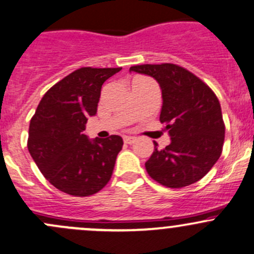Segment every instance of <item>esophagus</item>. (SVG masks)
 <instances>
[{
  "label": "esophagus",
  "mask_w": 254,
  "mask_h": 254,
  "mask_svg": "<svg viewBox=\"0 0 254 254\" xmlns=\"http://www.w3.org/2000/svg\"><path fill=\"white\" fill-rule=\"evenodd\" d=\"M135 141H136V139L135 137H131V136H124V142L127 143V145H132Z\"/></svg>",
  "instance_id": "34e87169"
}]
</instances>
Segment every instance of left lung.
I'll return each mask as SVG.
<instances>
[{"mask_svg":"<svg viewBox=\"0 0 254 254\" xmlns=\"http://www.w3.org/2000/svg\"><path fill=\"white\" fill-rule=\"evenodd\" d=\"M130 72L155 78L162 92L160 120L171 143L155 150L145 167L168 188H183L203 178L219 160L225 137L221 107L214 92L195 75L173 64L137 65Z\"/></svg>","mask_w":254,"mask_h":254,"instance_id":"left-lung-1","label":"left lung"}]
</instances>
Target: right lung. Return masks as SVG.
I'll return each mask as SVG.
<instances>
[{
    "label": "right lung",
    "instance_id": "obj_1",
    "mask_svg": "<svg viewBox=\"0 0 254 254\" xmlns=\"http://www.w3.org/2000/svg\"><path fill=\"white\" fill-rule=\"evenodd\" d=\"M120 70L73 71L44 94L30 120V156L43 176L64 193L92 195L111 179L123 139H89L83 131L88 118L97 114L102 84Z\"/></svg>",
    "mask_w": 254,
    "mask_h": 254
}]
</instances>
